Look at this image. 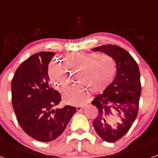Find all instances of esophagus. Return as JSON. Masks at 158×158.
Listing matches in <instances>:
<instances>
[{"label":"esophagus","mask_w":158,"mask_h":158,"mask_svg":"<svg viewBox=\"0 0 158 158\" xmlns=\"http://www.w3.org/2000/svg\"><path fill=\"white\" fill-rule=\"evenodd\" d=\"M83 108H84V107H82V106H77V107H76V109L77 111H81Z\"/></svg>","instance_id":"esophagus-1"}]
</instances>
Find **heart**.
Listing matches in <instances>:
<instances>
[{
	"instance_id": "heart-1",
	"label": "heart",
	"mask_w": 158,
	"mask_h": 158,
	"mask_svg": "<svg viewBox=\"0 0 158 158\" xmlns=\"http://www.w3.org/2000/svg\"><path fill=\"white\" fill-rule=\"evenodd\" d=\"M65 65L53 60L48 68L49 77L60 92L69 89L72 73H80L79 81L93 93L104 92L112 83L117 72L115 59L98 53H73L63 58ZM89 91L84 87H75L65 93L63 100L70 105H82L89 100Z\"/></svg>"
}]
</instances>
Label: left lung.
<instances>
[{
  "label": "left lung",
  "mask_w": 158,
  "mask_h": 158,
  "mask_svg": "<svg viewBox=\"0 0 158 158\" xmlns=\"http://www.w3.org/2000/svg\"><path fill=\"white\" fill-rule=\"evenodd\" d=\"M93 51L104 53L114 58L117 64L112 83L92 101L98 109V115L93 121L95 131L105 142H115L127 133L138 115L142 92L140 71L133 57L118 46L107 44L95 47ZM111 110L120 118L114 125L109 121Z\"/></svg>",
  "instance_id": "8db88e82"
}]
</instances>
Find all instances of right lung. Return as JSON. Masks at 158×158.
I'll return each mask as SVG.
<instances>
[{
    "mask_svg": "<svg viewBox=\"0 0 158 158\" xmlns=\"http://www.w3.org/2000/svg\"><path fill=\"white\" fill-rule=\"evenodd\" d=\"M54 52L36 53L22 62L11 84L12 107L22 129L32 139L51 142L63 133L75 107H53L61 101V95L50 86L48 65Z\"/></svg>",
    "mask_w": 158,
    "mask_h": 158,
    "instance_id": "obj_1",
    "label": "right lung"
}]
</instances>
